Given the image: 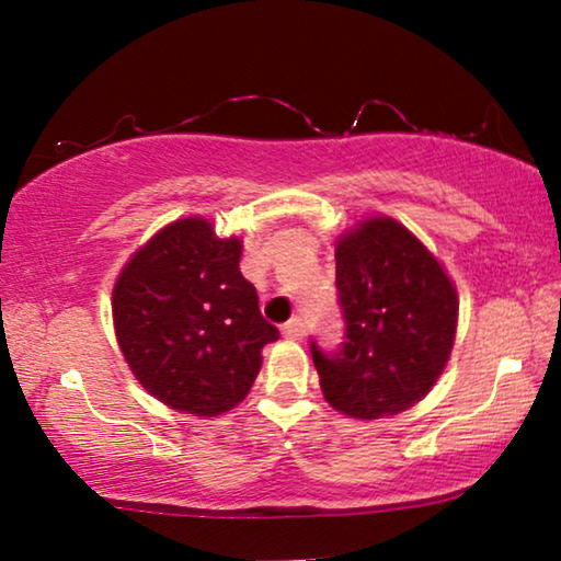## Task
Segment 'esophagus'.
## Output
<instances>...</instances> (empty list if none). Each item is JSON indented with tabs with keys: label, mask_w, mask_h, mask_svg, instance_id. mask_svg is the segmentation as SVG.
I'll use <instances>...</instances> for the list:
<instances>
[{
	"label": "esophagus",
	"mask_w": 561,
	"mask_h": 561,
	"mask_svg": "<svg viewBox=\"0 0 561 561\" xmlns=\"http://www.w3.org/2000/svg\"><path fill=\"white\" fill-rule=\"evenodd\" d=\"M283 336H286V340H298V336H301V319L294 317L288 324H283Z\"/></svg>",
	"instance_id": "34e87169"
}]
</instances>
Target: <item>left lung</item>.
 Instances as JSON below:
<instances>
[{"mask_svg": "<svg viewBox=\"0 0 561 561\" xmlns=\"http://www.w3.org/2000/svg\"><path fill=\"white\" fill-rule=\"evenodd\" d=\"M340 352L311 342L321 393L344 416L373 421L419 403L449 363L459 298L444 265L411 229L367 217L336 240Z\"/></svg>", "mask_w": 561, "mask_h": 561, "instance_id": "8db88e82", "label": "left lung"}]
</instances>
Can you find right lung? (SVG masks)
Masks as SVG:
<instances>
[{
	"mask_svg": "<svg viewBox=\"0 0 561 561\" xmlns=\"http://www.w3.org/2000/svg\"><path fill=\"white\" fill-rule=\"evenodd\" d=\"M242 240L204 217L175 219L122 267L112 290L125 363L168 409L219 416L248 398L263 347L278 340L240 273Z\"/></svg>",
	"mask_w": 561,
	"mask_h": 561,
	"instance_id": "right-lung-1",
	"label": "right lung"
}]
</instances>
